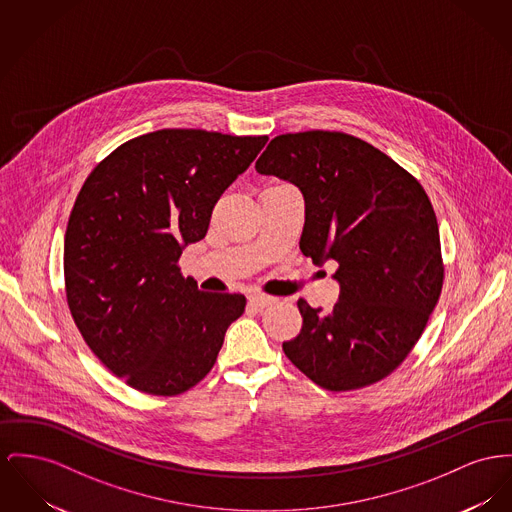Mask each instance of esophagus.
I'll return each instance as SVG.
<instances>
[{"label": "esophagus", "instance_id": "34e87169", "mask_svg": "<svg viewBox=\"0 0 512 512\" xmlns=\"http://www.w3.org/2000/svg\"><path fill=\"white\" fill-rule=\"evenodd\" d=\"M250 305L252 307L256 308H264V307H270V305H273L277 299L275 297H272V295H264V293H254V295H250Z\"/></svg>", "mask_w": 512, "mask_h": 512}]
</instances>
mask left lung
<instances>
[{"mask_svg": "<svg viewBox=\"0 0 512 512\" xmlns=\"http://www.w3.org/2000/svg\"><path fill=\"white\" fill-rule=\"evenodd\" d=\"M256 171L305 196L301 252L338 262L332 312L297 307L301 334L287 359L330 392L392 375L421 338L443 291L439 223L421 182L361 137L310 130L273 137Z\"/></svg>", "mask_w": 512, "mask_h": 512, "instance_id": "left-lung-1", "label": "left lung"}]
</instances>
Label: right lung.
I'll use <instances>...</instances> for the list:
<instances>
[{"instance_id":"add662e5","label":"right lung","mask_w":512,"mask_h":512,"mask_svg":"<svg viewBox=\"0 0 512 512\" xmlns=\"http://www.w3.org/2000/svg\"><path fill=\"white\" fill-rule=\"evenodd\" d=\"M266 141L157 130L116 147L83 182L64 240L69 312L104 367L139 392L196 386L244 312L242 295L200 291L178 260Z\"/></svg>"}]
</instances>
